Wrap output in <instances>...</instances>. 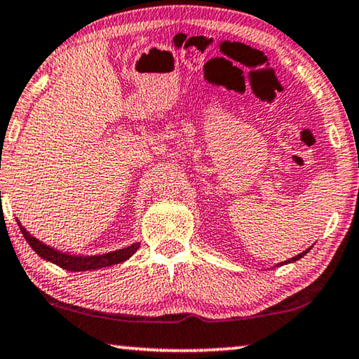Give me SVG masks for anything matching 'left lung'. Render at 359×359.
<instances>
[{"mask_svg": "<svg viewBox=\"0 0 359 359\" xmlns=\"http://www.w3.org/2000/svg\"><path fill=\"white\" fill-rule=\"evenodd\" d=\"M309 249H311V248H309ZM309 249H306V251H303V252H301V254H298V256H294V257H292V259H288V261H285V262H280V264H277V267H280V266H285V264H292V262L299 261L301 257L306 256V254L309 252Z\"/></svg>", "mask_w": 359, "mask_h": 359, "instance_id": "left-lung-1", "label": "left lung"}]
</instances>
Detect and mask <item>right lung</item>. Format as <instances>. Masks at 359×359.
I'll list each match as a JSON object with an SVG mask.
<instances>
[{"label":"right lung","instance_id":"add662e5","mask_svg":"<svg viewBox=\"0 0 359 359\" xmlns=\"http://www.w3.org/2000/svg\"><path fill=\"white\" fill-rule=\"evenodd\" d=\"M18 225L20 228V231H22L25 241L30 244V248H32L41 259H45V261L48 262H53L65 270H71V272H87V270H97V269L115 266V264H121L124 261H128V259L131 257L139 248V243H134L131 246L116 249V251H111V252L98 254V256H76V254L63 252L55 248L46 246L45 243L39 241L37 238L30 235V233L20 225V222H18Z\"/></svg>","mask_w":359,"mask_h":359}]
</instances>
